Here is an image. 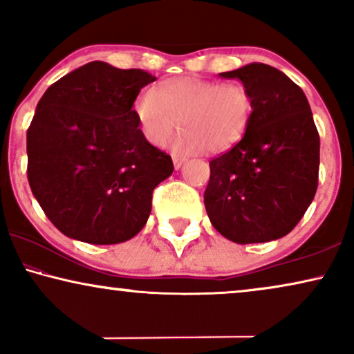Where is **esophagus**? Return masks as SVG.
Segmentation results:
<instances>
[{
    "instance_id": "esophagus-1",
    "label": "esophagus",
    "mask_w": 354,
    "mask_h": 354,
    "mask_svg": "<svg viewBox=\"0 0 354 354\" xmlns=\"http://www.w3.org/2000/svg\"><path fill=\"white\" fill-rule=\"evenodd\" d=\"M185 162V159H182V158H174V167L176 169H180L182 167V164Z\"/></svg>"
}]
</instances>
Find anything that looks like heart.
<instances>
[{"instance_id": "heart-1", "label": "heart", "mask_w": 354, "mask_h": 354, "mask_svg": "<svg viewBox=\"0 0 354 354\" xmlns=\"http://www.w3.org/2000/svg\"><path fill=\"white\" fill-rule=\"evenodd\" d=\"M253 96L245 85L196 77L162 82L135 106L140 129L153 147H164L182 127L174 148L183 154L222 153L235 147L253 119Z\"/></svg>"}]
</instances>
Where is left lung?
I'll list each match as a JSON object with an SVG mask.
<instances>
[{
  "instance_id": "left-lung-1",
  "label": "left lung",
  "mask_w": 354,
  "mask_h": 354,
  "mask_svg": "<svg viewBox=\"0 0 354 354\" xmlns=\"http://www.w3.org/2000/svg\"><path fill=\"white\" fill-rule=\"evenodd\" d=\"M253 96V119L234 148L209 161L205 206L214 229L235 243L277 240L295 229L319 180L321 140L303 90L261 62L222 72Z\"/></svg>"
}]
</instances>
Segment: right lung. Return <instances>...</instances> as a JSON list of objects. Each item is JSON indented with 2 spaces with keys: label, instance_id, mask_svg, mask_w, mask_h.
I'll list each match as a JSON object with an SVG mask.
<instances>
[{
  "label": "right lung",
  "instance_id": "obj_1",
  "mask_svg": "<svg viewBox=\"0 0 354 354\" xmlns=\"http://www.w3.org/2000/svg\"><path fill=\"white\" fill-rule=\"evenodd\" d=\"M156 77L93 61L55 82L27 130L33 196L62 234L91 245L127 241L147 224L172 158L138 129L133 103Z\"/></svg>",
  "mask_w": 354,
  "mask_h": 354
}]
</instances>
